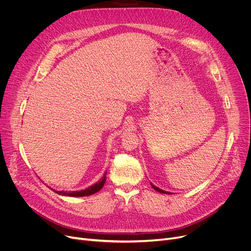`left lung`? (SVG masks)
I'll use <instances>...</instances> for the list:
<instances>
[{
	"instance_id": "obj_1",
	"label": "left lung",
	"mask_w": 251,
	"mask_h": 251,
	"mask_svg": "<svg viewBox=\"0 0 251 251\" xmlns=\"http://www.w3.org/2000/svg\"><path fill=\"white\" fill-rule=\"evenodd\" d=\"M151 186H152V188H153V189H154V190H156V191H159V192H161V193H166V194H167V193H168V192H166V191H165V190H162V189H160V188H157V187H156V186H154V185H152V184H151Z\"/></svg>"
}]
</instances>
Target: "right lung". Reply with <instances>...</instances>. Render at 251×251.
I'll return each instance as SVG.
<instances>
[{
  "instance_id": "add662e5",
  "label": "right lung",
  "mask_w": 251,
  "mask_h": 251,
  "mask_svg": "<svg viewBox=\"0 0 251 251\" xmlns=\"http://www.w3.org/2000/svg\"><path fill=\"white\" fill-rule=\"evenodd\" d=\"M105 174H107V173H104V175H103V177L100 181H99L98 183L95 184V185H92V186H90V187H88L84 190L71 191V192H65V191H56V192L58 194H61V195H68V196H88V195H91V194H94V193L100 191L102 188L104 181H105Z\"/></svg>"
}]
</instances>
